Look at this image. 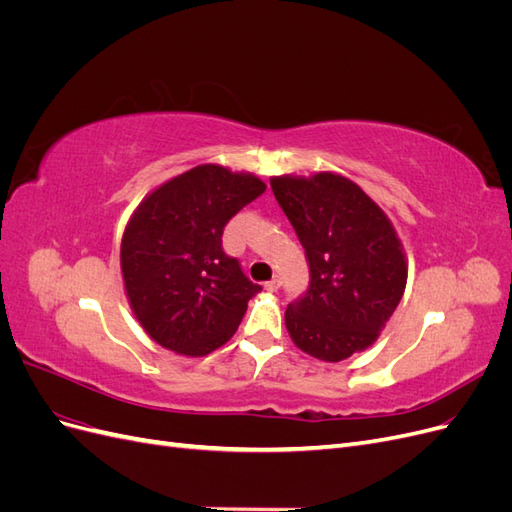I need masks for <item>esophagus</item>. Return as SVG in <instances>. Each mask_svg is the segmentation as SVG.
Instances as JSON below:
<instances>
[{"instance_id": "1", "label": "esophagus", "mask_w": 512, "mask_h": 512, "mask_svg": "<svg viewBox=\"0 0 512 512\" xmlns=\"http://www.w3.org/2000/svg\"><path fill=\"white\" fill-rule=\"evenodd\" d=\"M265 290H269V292H277V290H280V280H269V282L265 284Z\"/></svg>"}]
</instances>
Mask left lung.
Masks as SVG:
<instances>
[{"mask_svg":"<svg viewBox=\"0 0 512 512\" xmlns=\"http://www.w3.org/2000/svg\"><path fill=\"white\" fill-rule=\"evenodd\" d=\"M271 190L305 250L309 288L286 309L305 354L337 363L376 342L404 297L408 265L386 213L335 173L273 177Z\"/></svg>","mask_w":512,"mask_h":512,"instance_id":"1","label":"left lung"}]
</instances>
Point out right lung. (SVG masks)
Listing matches in <instances>:
<instances>
[{"label": "right lung", "instance_id": "1", "mask_svg": "<svg viewBox=\"0 0 512 512\" xmlns=\"http://www.w3.org/2000/svg\"><path fill=\"white\" fill-rule=\"evenodd\" d=\"M267 185L200 164L153 190L123 230L121 273L132 312L162 348L205 356L235 335L262 288L222 250L232 215Z\"/></svg>", "mask_w": 512, "mask_h": 512}]
</instances>
